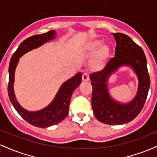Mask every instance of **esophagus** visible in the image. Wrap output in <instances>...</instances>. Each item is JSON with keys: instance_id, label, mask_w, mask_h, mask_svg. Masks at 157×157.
<instances>
[{"instance_id": "34e87169", "label": "esophagus", "mask_w": 157, "mask_h": 157, "mask_svg": "<svg viewBox=\"0 0 157 157\" xmlns=\"http://www.w3.org/2000/svg\"><path fill=\"white\" fill-rule=\"evenodd\" d=\"M82 81H88L89 80V74L87 72H85L82 74Z\"/></svg>"}]
</instances>
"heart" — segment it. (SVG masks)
<instances>
[{"label": "heart", "instance_id": "obj_1", "mask_svg": "<svg viewBox=\"0 0 157 157\" xmlns=\"http://www.w3.org/2000/svg\"><path fill=\"white\" fill-rule=\"evenodd\" d=\"M102 44V41L97 40H94L91 42L87 46L88 52H93L95 50L97 49ZM108 55H109V48L106 46H102L99 48L96 52V53L94 55L92 60H91V64H92L93 67L96 69H100L103 67L104 63H105L106 58H107Z\"/></svg>", "mask_w": 157, "mask_h": 157}]
</instances>
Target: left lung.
<instances>
[{
    "mask_svg": "<svg viewBox=\"0 0 157 157\" xmlns=\"http://www.w3.org/2000/svg\"><path fill=\"white\" fill-rule=\"evenodd\" d=\"M112 35L117 42L114 57L109 60L102 71L90 75L93 89L91 105L94 114L99 121L108 125H122L136 118L143 109L151 81L142 48L125 34L118 32ZM122 65L131 66L139 80L136 97L126 104L111 98L107 90L109 76Z\"/></svg>",
    "mask_w": 157,
    "mask_h": 157,
    "instance_id": "8db88e82",
    "label": "left lung"
}]
</instances>
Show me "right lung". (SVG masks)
Returning <instances> with one entry per match:
<instances>
[{
  "label": "right lung",
  "instance_id": "1",
  "mask_svg": "<svg viewBox=\"0 0 157 157\" xmlns=\"http://www.w3.org/2000/svg\"><path fill=\"white\" fill-rule=\"evenodd\" d=\"M55 31L52 30L41 35H33L23 40L12 55L9 66L8 94L10 101L21 117L36 127H49L63 121L67 117L71 95L82 80V74L79 72L66 81L61 86L53 101L47 107L40 111H26L17 102L14 93L13 86L15 68L18 63L19 58L26 52L53 40L55 37Z\"/></svg>",
  "mask_w": 157,
  "mask_h": 157
}]
</instances>
